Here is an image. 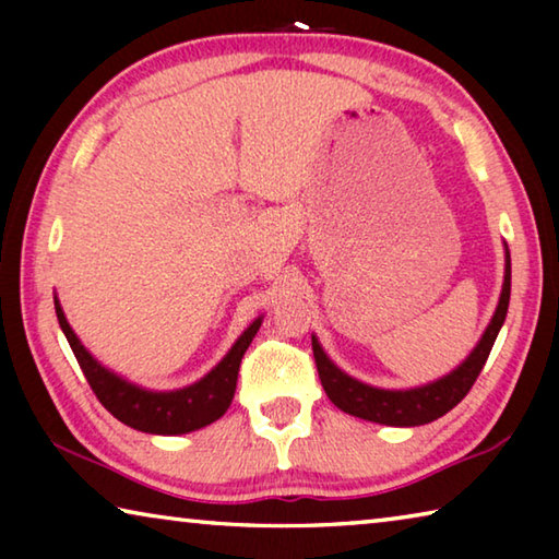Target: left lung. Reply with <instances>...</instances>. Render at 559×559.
Returning a JSON list of instances; mask_svg holds the SVG:
<instances>
[{
    "label": "left lung",
    "mask_w": 559,
    "mask_h": 559,
    "mask_svg": "<svg viewBox=\"0 0 559 559\" xmlns=\"http://www.w3.org/2000/svg\"><path fill=\"white\" fill-rule=\"evenodd\" d=\"M510 302V251L506 246V281H503V293H500L498 308L493 313V320L486 328L480 343L473 347V353L463 359V362L453 370L451 374L441 377V380L416 386V390H377V386L362 384L347 377L343 370L330 362L323 347L318 345L313 337V355L318 365L320 382H323V390L330 396L337 409H343L359 419L386 424V427H421V424H429L439 419L447 412H451L463 396L471 392L476 377L484 370L486 359L493 349L496 337L500 333V325H503L506 313Z\"/></svg>",
    "instance_id": "8db88e82"
}]
</instances>
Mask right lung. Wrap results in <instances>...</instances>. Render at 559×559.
I'll return each instance as SVG.
<instances>
[{"label": "right lung", "mask_w": 559, "mask_h": 559, "mask_svg": "<svg viewBox=\"0 0 559 559\" xmlns=\"http://www.w3.org/2000/svg\"><path fill=\"white\" fill-rule=\"evenodd\" d=\"M53 306L63 335L69 340L73 355L79 359L81 370L86 374L91 390L96 392L98 402L106 406L118 421L128 424V427L145 433H165V437L202 429L206 424H212L219 419V416H224V412L229 409V404L234 400L241 357L261 328V318L253 320V323L243 330V335L236 340L229 355H226L204 380L177 392H147L126 380H120L118 374L108 372L106 367H100L96 359L91 357L88 349L81 345V340L75 337L69 320H66L59 306V300H53Z\"/></svg>", "instance_id": "right-lung-1"}]
</instances>
